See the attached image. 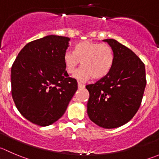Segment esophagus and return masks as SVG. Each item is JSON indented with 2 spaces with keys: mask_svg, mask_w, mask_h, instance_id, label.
I'll return each instance as SVG.
<instances>
[{
  "mask_svg": "<svg viewBox=\"0 0 159 159\" xmlns=\"http://www.w3.org/2000/svg\"><path fill=\"white\" fill-rule=\"evenodd\" d=\"M78 89H84V88L85 87V85L83 84H81V82H78Z\"/></svg>",
  "mask_w": 159,
  "mask_h": 159,
  "instance_id": "1",
  "label": "esophagus"
}]
</instances>
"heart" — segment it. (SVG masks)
<instances>
[{"instance_id":"b5f03b06","label":"heart","mask_w":159,"mask_h":159,"mask_svg":"<svg viewBox=\"0 0 159 159\" xmlns=\"http://www.w3.org/2000/svg\"><path fill=\"white\" fill-rule=\"evenodd\" d=\"M64 62L69 74H73L81 62L83 67L75 75L79 81H85L92 78L101 79L112 69L114 53L112 47L107 44L86 40L77 44L74 52L66 51Z\"/></svg>"}]
</instances>
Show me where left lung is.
I'll return each instance as SVG.
<instances>
[{
    "mask_svg": "<svg viewBox=\"0 0 159 159\" xmlns=\"http://www.w3.org/2000/svg\"><path fill=\"white\" fill-rule=\"evenodd\" d=\"M103 41L112 47L114 63L106 77L86 85L87 112L96 125L112 129L127 124L136 114L147 81L144 64L131 50L113 39Z\"/></svg>",
    "mask_w": 159,
    "mask_h": 159,
    "instance_id": "8db88e82",
    "label": "left lung"
}]
</instances>
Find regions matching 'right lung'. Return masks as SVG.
Returning <instances> with one entry per match:
<instances>
[{
    "instance_id": "add662e5",
    "label": "right lung",
    "mask_w": 159,
    "mask_h": 159,
    "mask_svg": "<svg viewBox=\"0 0 159 159\" xmlns=\"http://www.w3.org/2000/svg\"><path fill=\"white\" fill-rule=\"evenodd\" d=\"M69 40L50 35L32 41L12 64V98L20 113L32 124L45 127L58 120L78 89L64 62Z\"/></svg>"
}]
</instances>
